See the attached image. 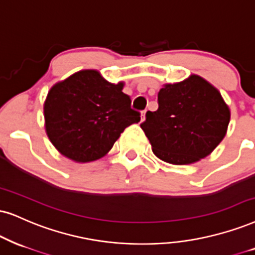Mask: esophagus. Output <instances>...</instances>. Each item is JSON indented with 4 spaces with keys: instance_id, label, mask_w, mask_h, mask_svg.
<instances>
[{
    "instance_id": "esophagus-1",
    "label": "esophagus",
    "mask_w": 255,
    "mask_h": 255,
    "mask_svg": "<svg viewBox=\"0 0 255 255\" xmlns=\"http://www.w3.org/2000/svg\"><path fill=\"white\" fill-rule=\"evenodd\" d=\"M144 118H146V111L141 112V122L144 121Z\"/></svg>"
}]
</instances>
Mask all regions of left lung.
Returning a JSON list of instances; mask_svg holds the SVG:
<instances>
[{
	"mask_svg": "<svg viewBox=\"0 0 255 255\" xmlns=\"http://www.w3.org/2000/svg\"><path fill=\"white\" fill-rule=\"evenodd\" d=\"M159 108L146 113L141 128L160 160L172 165L198 162L213 151L227 133L231 111L220 92L192 74L166 83L157 94Z\"/></svg>",
	"mask_w": 255,
	"mask_h": 255,
	"instance_id": "left-lung-1",
	"label": "left lung"
}]
</instances>
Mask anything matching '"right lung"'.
I'll use <instances>...</instances> for the list:
<instances>
[{"label": "right lung", "instance_id": "obj_1", "mask_svg": "<svg viewBox=\"0 0 255 255\" xmlns=\"http://www.w3.org/2000/svg\"><path fill=\"white\" fill-rule=\"evenodd\" d=\"M124 86L85 69L51 87L43 106L44 127L63 156L79 163L101 159L126 127L140 121Z\"/></svg>", "mask_w": 255, "mask_h": 255}]
</instances>
